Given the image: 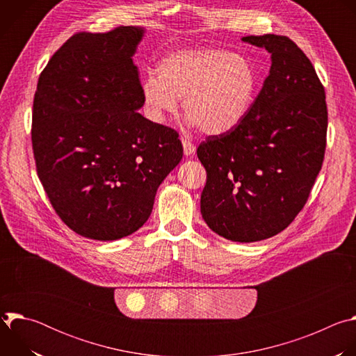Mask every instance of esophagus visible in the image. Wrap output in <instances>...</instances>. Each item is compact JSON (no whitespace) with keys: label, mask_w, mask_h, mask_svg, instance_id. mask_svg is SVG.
Segmentation results:
<instances>
[{"label":"esophagus","mask_w":356,"mask_h":356,"mask_svg":"<svg viewBox=\"0 0 356 356\" xmlns=\"http://www.w3.org/2000/svg\"><path fill=\"white\" fill-rule=\"evenodd\" d=\"M181 143H183V149H184V155L186 156H190V155L194 154L195 146H194V143L191 140H188L186 138H181Z\"/></svg>","instance_id":"34e87169"}]
</instances>
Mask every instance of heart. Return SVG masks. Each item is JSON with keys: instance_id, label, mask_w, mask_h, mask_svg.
Segmentation results:
<instances>
[{"instance_id": "obj_1", "label": "heart", "mask_w": 356, "mask_h": 356, "mask_svg": "<svg viewBox=\"0 0 356 356\" xmlns=\"http://www.w3.org/2000/svg\"><path fill=\"white\" fill-rule=\"evenodd\" d=\"M258 87V74L248 58L224 49H181L166 55L156 76L142 80L140 94L147 117L163 122L183 111L191 125L207 135L235 128L246 115Z\"/></svg>"}]
</instances>
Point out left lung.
Segmentation results:
<instances>
[{
	"label": "left lung",
	"instance_id": "obj_1",
	"mask_svg": "<svg viewBox=\"0 0 356 356\" xmlns=\"http://www.w3.org/2000/svg\"><path fill=\"white\" fill-rule=\"evenodd\" d=\"M242 40L272 54L270 72L242 121L198 145L207 172L200 207L218 235L255 242L287 228L307 202L324 162L328 111L313 63L290 38Z\"/></svg>",
	"mask_w": 356,
	"mask_h": 356
}]
</instances>
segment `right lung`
I'll list each match as a JSON object with an SVG mask.
<instances>
[{"mask_svg": "<svg viewBox=\"0 0 356 356\" xmlns=\"http://www.w3.org/2000/svg\"><path fill=\"white\" fill-rule=\"evenodd\" d=\"M143 29L70 36L42 70L33 97L38 177L76 234L115 241L149 218L158 187L179 165L176 129L152 122L132 62Z\"/></svg>", "mask_w": 356, "mask_h": 356, "instance_id": "add662e5", "label": "right lung"}]
</instances>
